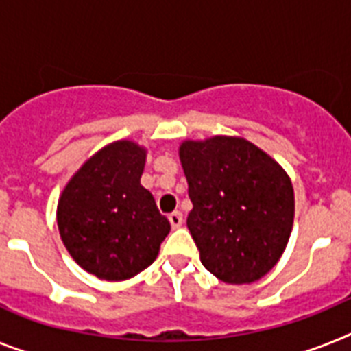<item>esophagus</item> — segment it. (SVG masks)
<instances>
[{"mask_svg":"<svg viewBox=\"0 0 351 351\" xmlns=\"http://www.w3.org/2000/svg\"><path fill=\"white\" fill-rule=\"evenodd\" d=\"M169 221L172 224V228H179L182 224V213L181 211H172L169 215Z\"/></svg>","mask_w":351,"mask_h":351,"instance_id":"1","label":"esophagus"}]
</instances>
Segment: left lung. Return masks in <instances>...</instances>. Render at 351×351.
<instances>
[{
    "instance_id": "1",
    "label": "left lung",
    "mask_w": 351,
    "mask_h": 351,
    "mask_svg": "<svg viewBox=\"0 0 351 351\" xmlns=\"http://www.w3.org/2000/svg\"><path fill=\"white\" fill-rule=\"evenodd\" d=\"M193 208L186 226L202 265L226 283H251L276 265L294 221L283 169L242 138L215 136L179 149Z\"/></svg>"
}]
</instances>
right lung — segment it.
<instances>
[{
	"instance_id": "obj_1",
	"label": "right lung",
	"mask_w": 351,
	"mask_h": 351,
	"mask_svg": "<svg viewBox=\"0 0 351 351\" xmlns=\"http://www.w3.org/2000/svg\"><path fill=\"white\" fill-rule=\"evenodd\" d=\"M145 150L117 141L93 156L64 188L57 208L60 239L75 262L107 282L136 276L154 262L170 231L141 186Z\"/></svg>"
}]
</instances>
